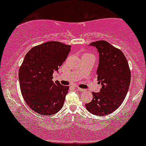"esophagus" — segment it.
Returning <instances> with one entry per match:
<instances>
[{"instance_id": "1", "label": "esophagus", "mask_w": 146, "mask_h": 146, "mask_svg": "<svg viewBox=\"0 0 146 146\" xmlns=\"http://www.w3.org/2000/svg\"><path fill=\"white\" fill-rule=\"evenodd\" d=\"M77 90H78V91H80V92H84V89H82V88H77Z\"/></svg>"}]
</instances>
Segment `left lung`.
Here are the masks:
<instances>
[{
	"label": "left lung",
	"instance_id": "left-lung-1",
	"mask_svg": "<svg viewBox=\"0 0 146 146\" xmlns=\"http://www.w3.org/2000/svg\"><path fill=\"white\" fill-rule=\"evenodd\" d=\"M90 45L95 47L99 54L96 75L102 88L99 92H92V101L86 108L94 115H109L120 106L129 90V63L122 51L106 41H96Z\"/></svg>",
	"mask_w": 146,
	"mask_h": 146
}]
</instances>
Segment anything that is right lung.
<instances>
[{
    "mask_svg": "<svg viewBox=\"0 0 146 146\" xmlns=\"http://www.w3.org/2000/svg\"><path fill=\"white\" fill-rule=\"evenodd\" d=\"M71 45L48 41L33 47L26 54L19 69L20 90L31 110L49 116L64 104L68 86L52 81L54 72L65 61Z\"/></svg>",
    "mask_w": 146,
    "mask_h": 146,
    "instance_id": "right-lung-1",
    "label": "right lung"
}]
</instances>
